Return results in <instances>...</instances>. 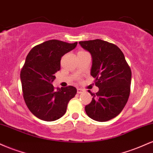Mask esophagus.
<instances>
[{
  "label": "esophagus",
  "mask_w": 153,
  "mask_h": 153,
  "mask_svg": "<svg viewBox=\"0 0 153 153\" xmlns=\"http://www.w3.org/2000/svg\"><path fill=\"white\" fill-rule=\"evenodd\" d=\"M77 92H78V94H82L84 92V91L81 88H78L77 89Z\"/></svg>",
  "instance_id": "esophagus-1"
}]
</instances>
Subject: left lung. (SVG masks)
Here are the masks:
<instances>
[{
  "instance_id": "8db88e82",
  "label": "left lung",
  "mask_w": 153,
  "mask_h": 153,
  "mask_svg": "<svg viewBox=\"0 0 153 153\" xmlns=\"http://www.w3.org/2000/svg\"><path fill=\"white\" fill-rule=\"evenodd\" d=\"M92 57L91 75L99 90L91 91L92 101L85 110L90 118L106 122L118 116L125 106L130 93L131 72L122 50L101 39L80 42Z\"/></svg>"
}]
</instances>
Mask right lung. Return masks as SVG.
<instances>
[{
  "label": "right lung",
  "mask_w": 153,
  "mask_h": 153,
  "mask_svg": "<svg viewBox=\"0 0 153 153\" xmlns=\"http://www.w3.org/2000/svg\"><path fill=\"white\" fill-rule=\"evenodd\" d=\"M77 44L48 40L33 47L26 56L20 74L23 96L28 108L39 119L52 122L62 117L76 94L75 87L54 90L52 82L60 69L62 57L74 50Z\"/></svg>",
  "instance_id": "obj_1"
}]
</instances>
